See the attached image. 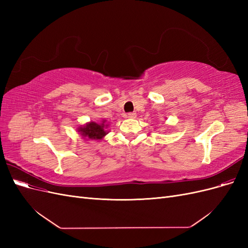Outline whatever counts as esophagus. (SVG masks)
<instances>
[{
    "instance_id": "esophagus-1",
    "label": "esophagus",
    "mask_w": 248,
    "mask_h": 248,
    "mask_svg": "<svg viewBox=\"0 0 248 248\" xmlns=\"http://www.w3.org/2000/svg\"><path fill=\"white\" fill-rule=\"evenodd\" d=\"M127 117L130 118V119H136L137 118V114H136V112H129V114L127 115Z\"/></svg>"
}]
</instances>
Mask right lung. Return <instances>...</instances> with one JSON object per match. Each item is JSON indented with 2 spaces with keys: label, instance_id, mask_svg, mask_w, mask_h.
I'll use <instances>...</instances> for the list:
<instances>
[{
  "label": "right lung",
  "instance_id": "obj_1",
  "mask_svg": "<svg viewBox=\"0 0 248 248\" xmlns=\"http://www.w3.org/2000/svg\"><path fill=\"white\" fill-rule=\"evenodd\" d=\"M108 125L106 124V120L101 121V123L90 122L84 126L78 127V132L81 134L82 138L90 140H101L106 136L108 131L106 128Z\"/></svg>",
  "mask_w": 248,
  "mask_h": 248
}]
</instances>
